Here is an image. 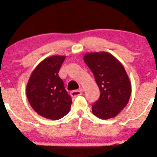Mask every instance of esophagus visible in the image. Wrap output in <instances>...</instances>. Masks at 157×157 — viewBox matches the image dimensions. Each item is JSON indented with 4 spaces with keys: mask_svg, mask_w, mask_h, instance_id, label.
Instances as JSON below:
<instances>
[{
    "mask_svg": "<svg viewBox=\"0 0 157 157\" xmlns=\"http://www.w3.org/2000/svg\"><path fill=\"white\" fill-rule=\"evenodd\" d=\"M82 92H83V90H82V89H80L79 90H73V91L70 92V94L72 97H77L79 96V95H81Z\"/></svg>",
    "mask_w": 157,
    "mask_h": 157,
    "instance_id": "34e87169",
    "label": "esophagus"
}]
</instances>
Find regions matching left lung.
I'll use <instances>...</instances> for the list:
<instances>
[{
    "mask_svg": "<svg viewBox=\"0 0 157 157\" xmlns=\"http://www.w3.org/2000/svg\"><path fill=\"white\" fill-rule=\"evenodd\" d=\"M83 60L94 74L101 92L99 99L92 106V113L101 120L115 117L131 96V82L124 67L107 52L86 53Z\"/></svg>",
    "mask_w": 157,
    "mask_h": 157,
    "instance_id": "8db88e82",
    "label": "left lung"
}]
</instances>
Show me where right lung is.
I'll use <instances>...</instances> for the list:
<instances>
[{
  "label": "right lung",
  "instance_id": "add662e5",
  "mask_svg": "<svg viewBox=\"0 0 157 157\" xmlns=\"http://www.w3.org/2000/svg\"><path fill=\"white\" fill-rule=\"evenodd\" d=\"M65 59V56L46 58L34 69L26 86L31 106L40 116L49 120L65 117L71 105V98L58 74Z\"/></svg>",
  "mask_w": 157,
  "mask_h": 157
}]
</instances>
